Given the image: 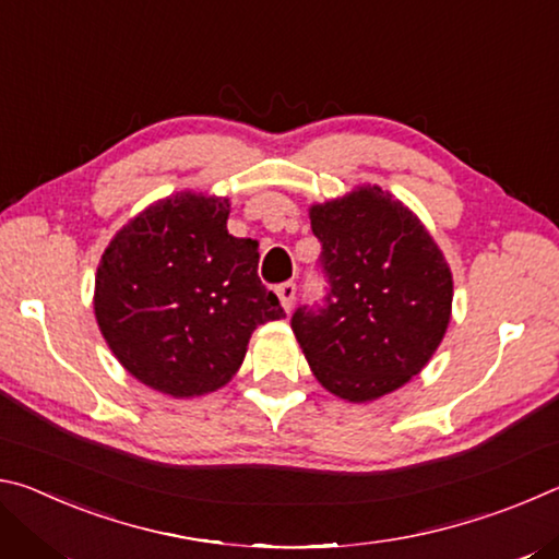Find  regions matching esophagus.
I'll list each match as a JSON object with an SVG mask.
<instances>
[{"instance_id":"1","label":"esophagus","mask_w":559,"mask_h":559,"mask_svg":"<svg viewBox=\"0 0 559 559\" xmlns=\"http://www.w3.org/2000/svg\"><path fill=\"white\" fill-rule=\"evenodd\" d=\"M278 298H281V306L286 313L293 310V302H296V283H283L278 288Z\"/></svg>"}]
</instances>
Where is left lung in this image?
<instances>
[{"label": "left lung", "instance_id": "8db88e82", "mask_svg": "<svg viewBox=\"0 0 559 559\" xmlns=\"http://www.w3.org/2000/svg\"><path fill=\"white\" fill-rule=\"evenodd\" d=\"M323 243L325 308L290 320L310 372L340 400L365 404L419 374L451 323L447 257L409 206L380 185L308 210Z\"/></svg>", "mask_w": 559, "mask_h": 559}]
</instances>
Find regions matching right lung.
Segmentation results:
<instances>
[{
	"mask_svg": "<svg viewBox=\"0 0 559 559\" xmlns=\"http://www.w3.org/2000/svg\"><path fill=\"white\" fill-rule=\"evenodd\" d=\"M229 212V197L182 189L132 216L98 263L100 335L135 380L175 400L222 390L253 330L286 318L259 281V243L226 229Z\"/></svg>",
	"mask_w": 559,
	"mask_h": 559,
	"instance_id": "add662e5",
	"label": "right lung"
}]
</instances>
